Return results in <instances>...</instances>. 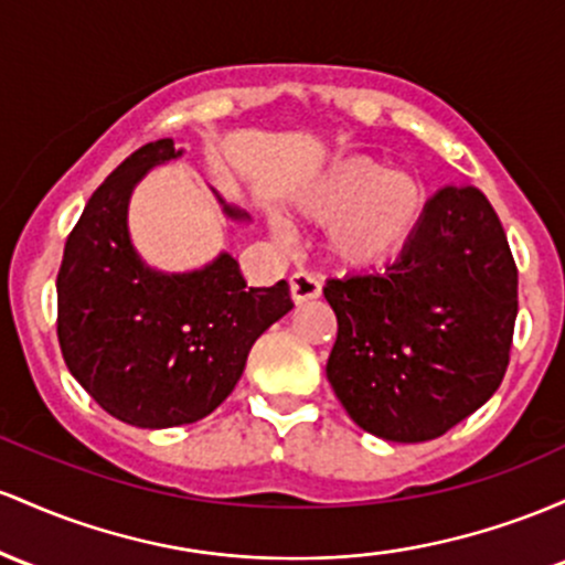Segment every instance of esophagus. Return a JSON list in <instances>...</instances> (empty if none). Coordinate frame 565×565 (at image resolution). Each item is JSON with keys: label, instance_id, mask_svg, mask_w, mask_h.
Wrapping results in <instances>:
<instances>
[{"label": "esophagus", "instance_id": "obj_1", "mask_svg": "<svg viewBox=\"0 0 565 565\" xmlns=\"http://www.w3.org/2000/svg\"><path fill=\"white\" fill-rule=\"evenodd\" d=\"M322 282L317 280L312 271H294L290 275V296H294L296 303L320 299Z\"/></svg>", "mask_w": 565, "mask_h": 565}]
</instances>
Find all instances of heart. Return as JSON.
<instances>
[{
  "instance_id": "1",
  "label": "heart",
  "mask_w": 565,
  "mask_h": 565,
  "mask_svg": "<svg viewBox=\"0 0 565 565\" xmlns=\"http://www.w3.org/2000/svg\"><path fill=\"white\" fill-rule=\"evenodd\" d=\"M427 186L411 173L350 157L333 164L301 198V211L328 221L326 253L344 269L392 262L422 230Z\"/></svg>"
}]
</instances>
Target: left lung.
Returning a JSON list of instances; mask_svg holds the SVG:
<instances>
[{
    "mask_svg": "<svg viewBox=\"0 0 565 565\" xmlns=\"http://www.w3.org/2000/svg\"><path fill=\"white\" fill-rule=\"evenodd\" d=\"M335 344L326 373L365 433L446 435L502 384L518 317V266L483 192L446 186L422 230L376 275L328 280Z\"/></svg>",
    "mask_w": 565,
    "mask_h": 565,
    "instance_id": "left-lung-1",
    "label": "left lung"
}]
</instances>
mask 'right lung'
Returning a JSON list of instances; mask_svg holds the SVG:
<instances>
[{"mask_svg": "<svg viewBox=\"0 0 565 565\" xmlns=\"http://www.w3.org/2000/svg\"><path fill=\"white\" fill-rule=\"evenodd\" d=\"M179 154L173 138L132 151L87 200L58 269L55 326L68 371L106 414L143 429L218 408L258 335L294 309L288 282L248 288L226 253L192 275L141 264L125 224L130 192L151 164Z\"/></svg>", "mask_w": 565, "mask_h": 565, "instance_id": "add662e5", "label": "right lung"}]
</instances>
